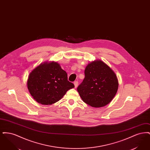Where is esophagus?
<instances>
[{
    "instance_id": "34e87169",
    "label": "esophagus",
    "mask_w": 150,
    "mask_h": 150,
    "mask_svg": "<svg viewBox=\"0 0 150 150\" xmlns=\"http://www.w3.org/2000/svg\"><path fill=\"white\" fill-rule=\"evenodd\" d=\"M74 86H75V88H76L77 86H78V81H74Z\"/></svg>"
}]
</instances>
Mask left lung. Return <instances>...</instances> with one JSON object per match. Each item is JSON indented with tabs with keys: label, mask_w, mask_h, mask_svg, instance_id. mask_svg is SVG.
I'll list each match as a JSON object with an SVG mask.
<instances>
[{
	"label": "left lung",
	"mask_w": 150,
	"mask_h": 150,
	"mask_svg": "<svg viewBox=\"0 0 150 150\" xmlns=\"http://www.w3.org/2000/svg\"><path fill=\"white\" fill-rule=\"evenodd\" d=\"M85 78L77 90L82 100L93 107L106 106L117 93L119 82L114 71L101 60L88 64Z\"/></svg>",
	"instance_id": "obj_1"
}]
</instances>
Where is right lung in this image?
<instances>
[{"mask_svg":"<svg viewBox=\"0 0 150 150\" xmlns=\"http://www.w3.org/2000/svg\"><path fill=\"white\" fill-rule=\"evenodd\" d=\"M27 86L33 98L45 105L57 102L75 86L68 81L66 72L54 61L42 63L33 69L29 74Z\"/></svg>","mask_w":150,"mask_h":150,"instance_id":"add662e5","label":"right lung"}]
</instances>
